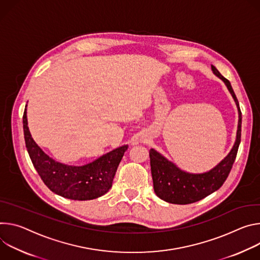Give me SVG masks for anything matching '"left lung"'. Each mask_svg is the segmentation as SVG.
I'll list each match as a JSON object with an SVG mask.
<instances>
[{"mask_svg": "<svg viewBox=\"0 0 260 260\" xmlns=\"http://www.w3.org/2000/svg\"><path fill=\"white\" fill-rule=\"evenodd\" d=\"M212 70L216 76L223 80L238 107L239 124L236 142L232 151L219 164L204 174H190V172L184 171L159 152L151 149L150 160L154 191L159 198L169 204H193L217 191L226 181L238 154L242 131V112L239 101L229 80L221 75L213 65Z\"/></svg>", "mask_w": 260, "mask_h": 260, "instance_id": "1", "label": "left lung"}]
</instances>
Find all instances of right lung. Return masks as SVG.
Instances as JSON below:
<instances>
[{"label":"right lung","mask_w":260,"mask_h":260,"mask_svg":"<svg viewBox=\"0 0 260 260\" xmlns=\"http://www.w3.org/2000/svg\"><path fill=\"white\" fill-rule=\"evenodd\" d=\"M25 147L34 167L43 183L53 193L73 200H91L109 191L118 166L128 146L101 156L82 166H72L56 162L46 155L34 141L27 127L26 108L23 117Z\"/></svg>","instance_id":"1"}]
</instances>
